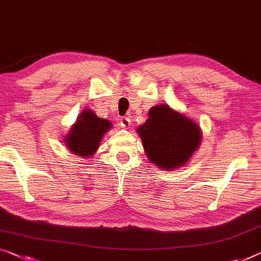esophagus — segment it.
<instances>
[{"label": "esophagus", "instance_id": "1", "mask_svg": "<svg viewBox=\"0 0 261 261\" xmlns=\"http://www.w3.org/2000/svg\"><path fill=\"white\" fill-rule=\"evenodd\" d=\"M119 125L123 127V129H129L131 126V120L127 117H124L119 120Z\"/></svg>", "mask_w": 261, "mask_h": 261}]
</instances>
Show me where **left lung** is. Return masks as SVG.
<instances>
[{"instance_id":"obj_1","label":"left lung","mask_w":261,"mask_h":261,"mask_svg":"<svg viewBox=\"0 0 261 261\" xmlns=\"http://www.w3.org/2000/svg\"><path fill=\"white\" fill-rule=\"evenodd\" d=\"M147 115L137 129L146 158L163 171L184 168L201 144L200 126L168 104L152 107Z\"/></svg>"}]
</instances>
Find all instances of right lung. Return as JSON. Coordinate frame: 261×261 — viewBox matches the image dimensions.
Instances as JSON below:
<instances>
[{
  "instance_id": "1",
  "label": "right lung",
  "mask_w": 261,
  "mask_h": 261,
  "mask_svg": "<svg viewBox=\"0 0 261 261\" xmlns=\"http://www.w3.org/2000/svg\"><path fill=\"white\" fill-rule=\"evenodd\" d=\"M111 126L110 120L99 118L90 109H84L63 142L73 154L84 158L92 157L99 147L100 139Z\"/></svg>"
}]
</instances>
